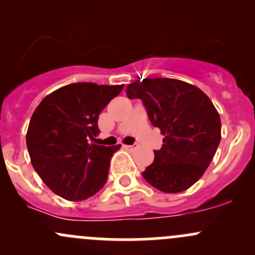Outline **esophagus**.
I'll return each instance as SVG.
<instances>
[{"mask_svg": "<svg viewBox=\"0 0 255 255\" xmlns=\"http://www.w3.org/2000/svg\"><path fill=\"white\" fill-rule=\"evenodd\" d=\"M137 144H132V145H123V148H125V149H127V150H130V151H132V150H134V149L135 148H137Z\"/></svg>", "mask_w": 255, "mask_h": 255, "instance_id": "obj_1", "label": "esophagus"}]
</instances>
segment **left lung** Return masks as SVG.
<instances>
[{
  "label": "left lung",
  "instance_id": "8db88e82",
  "mask_svg": "<svg viewBox=\"0 0 255 255\" xmlns=\"http://www.w3.org/2000/svg\"><path fill=\"white\" fill-rule=\"evenodd\" d=\"M126 92L143 102L151 125L165 135L143 177L163 192L189 189L204 175L221 140V118L211 100L199 87L168 78L138 80Z\"/></svg>",
  "mask_w": 255,
  "mask_h": 255
}]
</instances>
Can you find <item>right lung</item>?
<instances>
[{
  "mask_svg": "<svg viewBox=\"0 0 255 255\" xmlns=\"http://www.w3.org/2000/svg\"><path fill=\"white\" fill-rule=\"evenodd\" d=\"M123 85L75 82L43 99L30 118L27 148L33 168L63 199L81 201L104 187L121 145H99L97 121Z\"/></svg>",
  "mask_w": 255,
  "mask_h": 255,
  "instance_id": "right-lung-1",
  "label": "right lung"
}]
</instances>
